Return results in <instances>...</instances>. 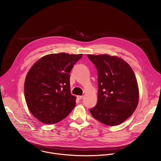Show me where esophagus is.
Listing matches in <instances>:
<instances>
[{
	"instance_id": "1",
	"label": "esophagus",
	"mask_w": 161,
	"mask_h": 161,
	"mask_svg": "<svg viewBox=\"0 0 161 161\" xmlns=\"http://www.w3.org/2000/svg\"><path fill=\"white\" fill-rule=\"evenodd\" d=\"M77 97H78V99H83V96H78Z\"/></svg>"
}]
</instances>
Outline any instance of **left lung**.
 I'll list each match as a JSON object with an SVG mask.
<instances>
[{
  "instance_id": "obj_1",
  "label": "left lung",
  "mask_w": 161,
  "mask_h": 161,
  "mask_svg": "<svg viewBox=\"0 0 161 161\" xmlns=\"http://www.w3.org/2000/svg\"><path fill=\"white\" fill-rule=\"evenodd\" d=\"M98 71L97 105L90 112L94 119L109 126L130 117L139 102V88L131 67L117 56L87 55Z\"/></svg>"
}]
</instances>
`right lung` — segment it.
Wrapping results in <instances>:
<instances>
[{
	"label": "right lung",
	"mask_w": 161,
	"mask_h": 161,
	"mask_svg": "<svg viewBox=\"0 0 161 161\" xmlns=\"http://www.w3.org/2000/svg\"><path fill=\"white\" fill-rule=\"evenodd\" d=\"M83 54L52 53L39 58L27 74L24 95L32 115L45 124L65 119L76 106L70 91V73Z\"/></svg>",
	"instance_id": "1"
}]
</instances>
